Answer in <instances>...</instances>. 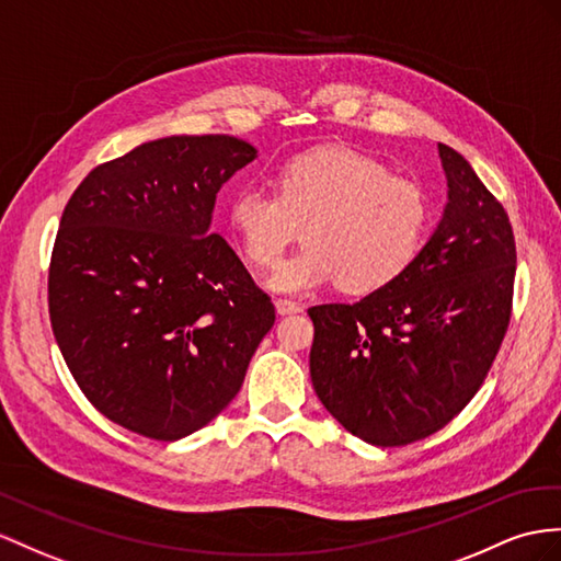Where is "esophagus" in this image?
<instances>
[{
	"mask_svg": "<svg viewBox=\"0 0 561 561\" xmlns=\"http://www.w3.org/2000/svg\"><path fill=\"white\" fill-rule=\"evenodd\" d=\"M275 308H277L279 314H298V312H304V306L294 304V300H286V298L275 300Z\"/></svg>",
	"mask_w": 561,
	"mask_h": 561,
	"instance_id": "obj_1",
	"label": "esophagus"
}]
</instances>
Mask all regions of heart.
<instances>
[{"label":"heart","instance_id":"1","mask_svg":"<svg viewBox=\"0 0 561 561\" xmlns=\"http://www.w3.org/2000/svg\"><path fill=\"white\" fill-rule=\"evenodd\" d=\"M428 198L412 180L360 151L329 147L282 163L275 194L243 186L227 225L255 267H275L304 227L306 247L270 277V289L308 294L339 279L369 294L414 263L428 232Z\"/></svg>","mask_w":561,"mask_h":561}]
</instances>
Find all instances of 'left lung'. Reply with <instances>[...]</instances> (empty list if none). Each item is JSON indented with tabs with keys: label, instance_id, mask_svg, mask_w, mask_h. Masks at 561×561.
<instances>
[{
	"label": "left lung",
	"instance_id": "left-lung-1",
	"mask_svg": "<svg viewBox=\"0 0 561 561\" xmlns=\"http://www.w3.org/2000/svg\"><path fill=\"white\" fill-rule=\"evenodd\" d=\"M448 206L414 263L357 304L308 310L310 377L332 417L365 443L436 434L477 396L507 334L516 243L507 210L438 144Z\"/></svg>",
	"mask_w": 561,
	"mask_h": 561
}]
</instances>
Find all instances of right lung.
<instances>
[{
    "label": "right lung",
    "mask_w": 561,
    "mask_h": 561,
    "mask_svg": "<svg viewBox=\"0 0 561 561\" xmlns=\"http://www.w3.org/2000/svg\"><path fill=\"white\" fill-rule=\"evenodd\" d=\"M255 149L229 135L147 141L96 165L64 208L49 320L90 403L178 440L232 403L275 306L210 234L220 186Z\"/></svg>",
    "instance_id": "1"
}]
</instances>
